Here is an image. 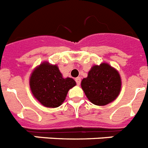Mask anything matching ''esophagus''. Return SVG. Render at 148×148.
I'll return each instance as SVG.
<instances>
[{
  "label": "esophagus",
  "instance_id": "1",
  "mask_svg": "<svg viewBox=\"0 0 148 148\" xmlns=\"http://www.w3.org/2000/svg\"><path fill=\"white\" fill-rule=\"evenodd\" d=\"M75 82H76L77 85H80L81 84V78L80 77H78L75 79Z\"/></svg>",
  "mask_w": 148,
  "mask_h": 148
}]
</instances>
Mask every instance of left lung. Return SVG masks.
Returning <instances> with one entry per match:
<instances>
[{"label":"left lung","mask_w":148,"mask_h":148,"mask_svg":"<svg viewBox=\"0 0 148 148\" xmlns=\"http://www.w3.org/2000/svg\"><path fill=\"white\" fill-rule=\"evenodd\" d=\"M82 88L88 99L97 106H106L119 95L121 79L118 72L108 64L93 66L87 78L82 81Z\"/></svg>","instance_id":"left-lung-1"}]
</instances>
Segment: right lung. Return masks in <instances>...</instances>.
Returning <instances> with one entry per match:
<instances>
[{
  "label": "right lung",
  "instance_id": "obj_1",
  "mask_svg": "<svg viewBox=\"0 0 148 148\" xmlns=\"http://www.w3.org/2000/svg\"><path fill=\"white\" fill-rule=\"evenodd\" d=\"M75 84L71 78L64 79L56 65H51L47 62L36 68L30 78V87L34 97L49 108L60 106L69 90Z\"/></svg>",
  "mask_w": 148,
  "mask_h": 148
}]
</instances>
